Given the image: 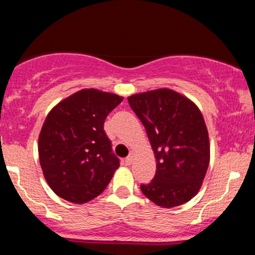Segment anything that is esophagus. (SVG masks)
<instances>
[{"instance_id":"obj_1","label":"esophagus","mask_w":255,"mask_h":255,"mask_svg":"<svg viewBox=\"0 0 255 255\" xmlns=\"http://www.w3.org/2000/svg\"><path fill=\"white\" fill-rule=\"evenodd\" d=\"M133 157H134V154L131 153V152H130V154H129V156H128V157L126 158V159H125V163H126V164H127V165H129L130 163H131V160H133Z\"/></svg>"}]
</instances>
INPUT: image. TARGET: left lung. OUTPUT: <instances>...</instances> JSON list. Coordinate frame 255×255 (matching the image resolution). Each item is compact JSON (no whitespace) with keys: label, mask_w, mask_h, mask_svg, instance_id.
<instances>
[{"label":"left lung","mask_w":255,"mask_h":255,"mask_svg":"<svg viewBox=\"0 0 255 255\" xmlns=\"http://www.w3.org/2000/svg\"><path fill=\"white\" fill-rule=\"evenodd\" d=\"M144 125L157 162L153 180L140 189L158 206L189 201L200 189L210 163V140L199 108L170 89L128 97Z\"/></svg>","instance_id":"8db88e82"}]
</instances>
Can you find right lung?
<instances>
[{
	"instance_id": "right-lung-1",
	"label": "right lung",
	"mask_w": 255,
	"mask_h": 255,
	"mask_svg": "<svg viewBox=\"0 0 255 255\" xmlns=\"http://www.w3.org/2000/svg\"><path fill=\"white\" fill-rule=\"evenodd\" d=\"M122 101L115 93L84 89L48 114L38 153L44 177L60 198L85 204L107 188L120 159L111 150L104 121Z\"/></svg>"
}]
</instances>
